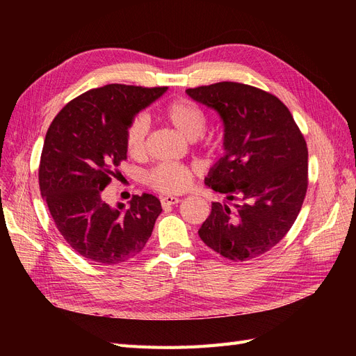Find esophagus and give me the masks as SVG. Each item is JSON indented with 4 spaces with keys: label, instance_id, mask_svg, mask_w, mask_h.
Segmentation results:
<instances>
[{
    "label": "esophagus",
    "instance_id": "esophagus-1",
    "mask_svg": "<svg viewBox=\"0 0 356 356\" xmlns=\"http://www.w3.org/2000/svg\"><path fill=\"white\" fill-rule=\"evenodd\" d=\"M161 202V207H170V204H177L181 202L179 196H165L160 199Z\"/></svg>",
    "mask_w": 356,
    "mask_h": 356
}]
</instances>
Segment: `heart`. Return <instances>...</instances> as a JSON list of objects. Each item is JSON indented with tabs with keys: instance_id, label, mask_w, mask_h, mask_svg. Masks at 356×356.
Masks as SVG:
<instances>
[{
	"instance_id": "1",
	"label": "heart",
	"mask_w": 356,
	"mask_h": 356,
	"mask_svg": "<svg viewBox=\"0 0 356 356\" xmlns=\"http://www.w3.org/2000/svg\"><path fill=\"white\" fill-rule=\"evenodd\" d=\"M166 120L178 132L195 141L207 129V114L199 105L190 99H175L166 105L163 111ZM148 135V122L145 115L139 114L132 118L126 129V149L134 157H141L145 153ZM193 181V169L179 163H159L147 174V184L168 195H175L187 190Z\"/></svg>"
}]
</instances>
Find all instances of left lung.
I'll return each mask as SVG.
<instances>
[{"instance_id":"1","label":"left lung","mask_w":356,"mask_h":356,"mask_svg":"<svg viewBox=\"0 0 356 356\" xmlns=\"http://www.w3.org/2000/svg\"><path fill=\"white\" fill-rule=\"evenodd\" d=\"M215 110L224 124V156L204 184L234 208L213 202L199 229L211 250L246 261L273 248L291 229L307 191V145L293 115L275 95L221 81L186 90Z\"/></svg>"}]
</instances>
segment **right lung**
I'll use <instances>...</instances> for the list:
<instances>
[{
  "mask_svg": "<svg viewBox=\"0 0 356 356\" xmlns=\"http://www.w3.org/2000/svg\"><path fill=\"white\" fill-rule=\"evenodd\" d=\"M168 88L106 84L68 102L46 134L38 169L41 196L58 230L86 260L115 266L144 250L161 212L144 193L111 208L104 188L126 160V129Z\"/></svg>",
  "mask_w": 356,
  "mask_h": 356,
  "instance_id": "1",
  "label": "right lung"
}]
</instances>
